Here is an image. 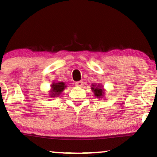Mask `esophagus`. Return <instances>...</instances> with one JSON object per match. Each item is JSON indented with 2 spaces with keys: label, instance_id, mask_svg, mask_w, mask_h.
<instances>
[{
  "label": "esophagus",
  "instance_id": "1",
  "mask_svg": "<svg viewBox=\"0 0 157 157\" xmlns=\"http://www.w3.org/2000/svg\"><path fill=\"white\" fill-rule=\"evenodd\" d=\"M75 85H76V86L81 87V86H83V81H77V82L75 83Z\"/></svg>",
  "mask_w": 157,
  "mask_h": 157
}]
</instances>
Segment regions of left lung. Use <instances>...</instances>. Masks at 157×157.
I'll return each instance as SVG.
<instances>
[{
	"label": "left lung",
	"instance_id": "8db88e82",
	"mask_svg": "<svg viewBox=\"0 0 157 157\" xmlns=\"http://www.w3.org/2000/svg\"><path fill=\"white\" fill-rule=\"evenodd\" d=\"M95 86L96 85H93V87H91L92 91H94L96 96H97V97H101V96L104 94L103 89L98 86V85L96 87H95Z\"/></svg>",
	"mask_w": 157,
	"mask_h": 157
}]
</instances>
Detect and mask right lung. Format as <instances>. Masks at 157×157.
Returning a JSON list of instances; mask_svg holds the SVG:
<instances>
[{
	"label": "right lung",
	"mask_w": 157,
	"mask_h": 157,
	"mask_svg": "<svg viewBox=\"0 0 157 157\" xmlns=\"http://www.w3.org/2000/svg\"><path fill=\"white\" fill-rule=\"evenodd\" d=\"M66 87L65 86V83L63 82H58V83H53L51 85V97H55L56 96H59V94L63 91V89Z\"/></svg>",
	"instance_id": "obj_1"
}]
</instances>
